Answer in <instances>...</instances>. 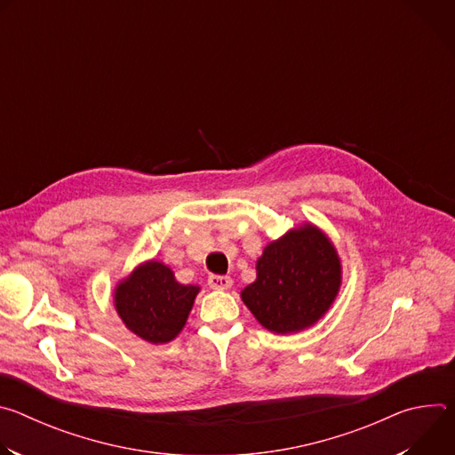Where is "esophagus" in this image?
Wrapping results in <instances>:
<instances>
[{"label":"esophagus","mask_w":455,"mask_h":455,"mask_svg":"<svg viewBox=\"0 0 455 455\" xmlns=\"http://www.w3.org/2000/svg\"><path fill=\"white\" fill-rule=\"evenodd\" d=\"M209 286L212 290H228L232 286V279L228 275H211Z\"/></svg>","instance_id":"obj_1"}]
</instances>
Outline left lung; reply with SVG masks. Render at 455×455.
<instances>
[{"label":"left lung","instance_id":"left-lung-1","mask_svg":"<svg viewBox=\"0 0 455 455\" xmlns=\"http://www.w3.org/2000/svg\"><path fill=\"white\" fill-rule=\"evenodd\" d=\"M255 270L241 299L257 322L277 335L311 328L328 313L342 284L335 244L311 223L268 243Z\"/></svg>","mask_w":455,"mask_h":455}]
</instances>
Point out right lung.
Listing matches in <instances>:
<instances>
[{"label":"right lung","instance_id":"1","mask_svg":"<svg viewBox=\"0 0 455 455\" xmlns=\"http://www.w3.org/2000/svg\"><path fill=\"white\" fill-rule=\"evenodd\" d=\"M198 293L200 286L178 283L167 265L149 259L116 284L113 302L129 331L158 346L180 335Z\"/></svg>","mask_w":455,"mask_h":455}]
</instances>
